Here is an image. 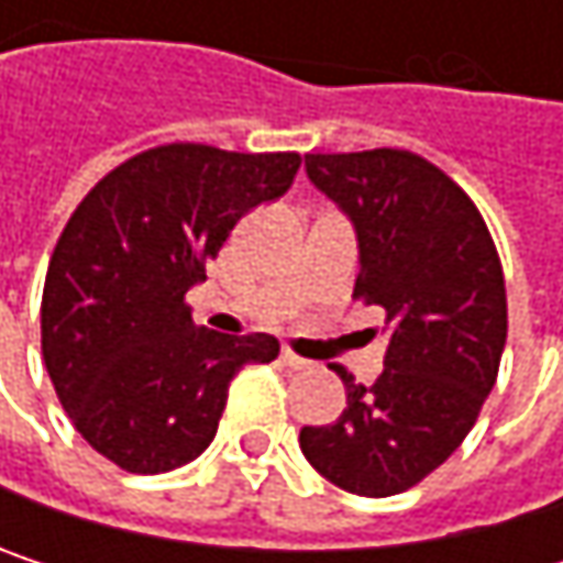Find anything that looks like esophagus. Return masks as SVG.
<instances>
[{
    "label": "esophagus",
    "mask_w": 563,
    "mask_h": 563,
    "mask_svg": "<svg viewBox=\"0 0 563 563\" xmlns=\"http://www.w3.org/2000/svg\"><path fill=\"white\" fill-rule=\"evenodd\" d=\"M280 362L286 365V368H306V365H309V362H302V358H299V355H292V352H283Z\"/></svg>",
    "instance_id": "34e87169"
}]
</instances>
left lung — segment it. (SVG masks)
I'll list each match as a JSON object with an SVG mask.
<instances>
[{
  "label": "left lung",
  "instance_id": "8db88e82",
  "mask_svg": "<svg viewBox=\"0 0 563 563\" xmlns=\"http://www.w3.org/2000/svg\"><path fill=\"white\" fill-rule=\"evenodd\" d=\"M306 175L355 231V296L388 312V355L372 388L335 365L345 410L302 427L299 450L339 489L385 499L446 463L493 391L503 264L470 195L413 153L306 156Z\"/></svg>",
  "mask_w": 563,
  "mask_h": 563
}]
</instances>
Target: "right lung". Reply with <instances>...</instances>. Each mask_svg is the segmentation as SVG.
Listing matches in <instances>:
<instances>
[{
	"instance_id": "add662e5",
	"label": "right lung",
	"mask_w": 563,
	"mask_h": 563,
	"mask_svg": "<svg viewBox=\"0 0 563 563\" xmlns=\"http://www.w3.org/2000/svg\"><path fill=\"white\" fill-rule=\"evenodd\" d=\"M296 169V153L172 143L103 175L60 231L42 292V355L77 433L120 470L156 476L201 456L231 378L280 355L264 332L195 329L185 292Z\"/></svg>"
}]
</instances>
